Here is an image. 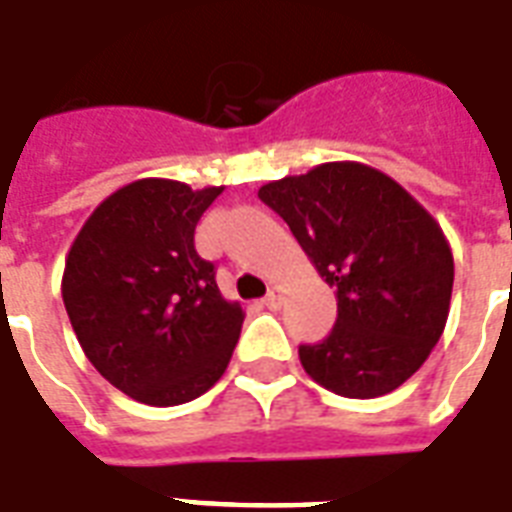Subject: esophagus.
Returning <instances> with one entry per match:
<instances>
[{"instance_id": "esophagus-1", "label": "esophagus", "mask_w": 512, "mask_h": 512, "mask_svg": "<svg viewBox=\"0 0 512 512\" xmlns=\"http://www.w3.org/2000/svg\"><path fill=\"white\" fill-rule=\"evenodd\" d=\"M280 302H283V288L272 286L270 291H267V297H264V305L270 307V310H278Z\"/></svg>"}]
</instances>
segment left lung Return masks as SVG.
<instances>
[{"instance_id": "8db88e82", "label": "left lung", "mask_w": 512, "mask_h": 512, "mask_svg": "<svg viewBox=\"0 0 512 512\" xmlns=\"http://www.w3.org/2000/svg\"><path fill=\"white\" fill-rule=\"evenodd\" d=\"M334 288L337 321L299 361L340 397H383L405 383L440 340L453 288L443 229L380 169L326 161L259 188Z\"/></svg>"}]
</instances>
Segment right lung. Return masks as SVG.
Instances as JSON below:
<instances>
[{
  "label": "right lung",
  "instance_id": "add662e5",
  "mask_svg": "<svg viewBox=\"0 0 512 512\" xmlns=\"http://www.w3.org/2000/svg\"><path fill=\"white\" fill-rule=\"evenodd\" d=\"M221 191L134 180L88 215L67 253L61 297L80 348L137 402H191L229 367L245 313L221 297L215 267L194 248Z\"/></svg>",
  "mask_w": 512,
  "mask_h": 512
}]
</instances>
